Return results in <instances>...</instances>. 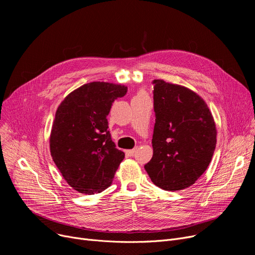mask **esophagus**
<instances>
[{
    "instance_id": "obj_1",
    "label": "esophagus",
    "mask_w": 255,
    "mask_h": 255,
    "mask_svg": "<svg viewBox=\"0 0 255 255\" xmlns=\"http://www.w3.org/2000/svg\"><path fill=\"white\" fill-rule=\"evenodd\" d=\"M136 151H137V148L132 149V150H127V151H126V154H127L128 156H134V154H135Z\"/></svg>"
}]
</instances>
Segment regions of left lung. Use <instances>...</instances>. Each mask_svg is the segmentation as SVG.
Listing matches in <instances>:
<instances>
[{"label":"left lung","mask_w":255,"mask_h":255,"mask_svg":"<svg viewBox=\"0 0 255 255\" xmlns=\"http://www.w3.org/2000/svg\"><path fill=\"white\" fill-rule=\"evenodd\" d=\"M153 157L144 165L164 190L190 187L208 168L217 131L206 102L185 87L154 79Z\"/></svg>","instance_id":"1"}]
</instances>
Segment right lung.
<instances>
[{"instance_id":"1","label":"right lung","mask_w":255,"mask_h":255,"mask_svg":"<svg viewBox=\"0 0 255 255\" xmlns=\"http://www.w3.org/2000/svg\"><path fill=\"white\" fill-rule=\"evenodd\" d=\"M127 87L93 82L71 92L59 105L49 145L63 178L79 193L95 194L109 188L125 157L107 130L113 102Z\"/></svg>"}]
</instances>
